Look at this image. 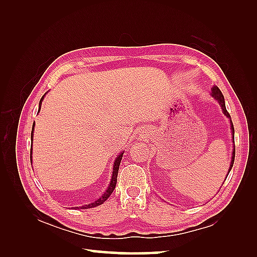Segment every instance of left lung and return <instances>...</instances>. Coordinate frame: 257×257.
<instances>
[{
  "mask_svg": "<svg viewBox=\"0 0 257 257\" xmlns=\"http://www.w3.org/2000/svg\"><path fill=\"white\" fill-rule=\"evenodd\" d=\"M211 95L215 98V99H217V102L220 103V105H221V107H222V109H223V112H224V114L226 115V116H228V118L230 119V115H229V113L227 112V110H226V107H225V102H224V96H223V94H222V92H221V90L216 87V85H213L212 87V89H211ZM230 127H231V132H232V142L235 143V138H234V133H235V130H234V125H232V122H231V120H230ZM234 161H235V146H234V150H232V158H231V162H230V167H229V170H228V174H229V172H230V169H231V167H232V165H234ZM228 176V175H227ZM227 178V177H226Z\"/></svg>",
  "mask_w": 257,
  "mask_h": 257,
  "instance_id": "obj_1",
  "label": "left lung"
}]
</instances>
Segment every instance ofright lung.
<instances>
[{
    "mask_svg": "<svg viewBox=\"0 0 257 257\" xmlns=\"http://www.w3.org/2000/svg\"><path fill=\"white\" fill-rule=\"evenodd\" d=\"M44 96L41 98V102H40V107H38V112H40L41 110V105H42V100H43ZM33 130H34V124L32 126V133H31V139L33 141ZM124 152V151H123ZM123 152L120 153L118 157H116L115 161H114V165H113V170H112V177H111V181H110V184L109 186H108V189L106 190V192L103 194L102 196H100L97 200H95L94 203L92 204H89V205H85V206H81V207H76L78 209H89V208H94V207H97L99 205L104 204L105 201L107 200V198L109 197L111 195V193L113 192L114 188H115V184H116V177H118V170H119V166H120V163H121V160H122V157H123ZM31 154H32V148H31ZM30 158H32V155H31Z\"/></svg>",
    "mask_w": 257,
    "mask_h": 257,
    "instance_id": "obj_1",
    "label": "right lung"
}]
</instances>
